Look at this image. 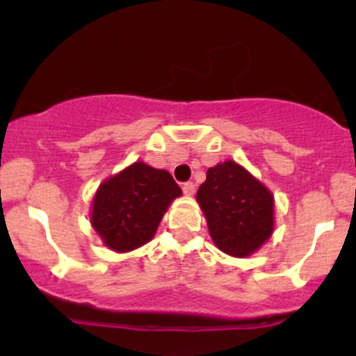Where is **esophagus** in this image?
<instances>
[{
    "label": "esophagus",
    "instance_id": "1",
    "mask_svg": "<svg viewBox=\"0 0 356 356\" xmlns=\"http://www.w3.org/2000/svg\"><path fill=\"white\" fill-rule=\"evenodd\" d=\"M182 191H184V194L186 195H194V192H195V186L192 182H186L182 186Z\"/></svg>",
    "mask_w": 356,
    "mask_h": 356
}]
</instances>
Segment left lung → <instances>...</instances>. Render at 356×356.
<instances>
[{"label": "left lung", "mask_w": 356, "mask_h": 356, "mask_svg": "<svg viewBox=\"0 0 356 356\" xmlns=\"http://www.w3.org/2000/svg\"><path fill=\"white\" fill-rule=\"evenodd\" d=\"M195 199L212 241L226 254H252L275 229V197L234 161L207 169Z\"/></svg>", "instance_id": "1"}]
</instances>
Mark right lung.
Here are the masks:
<instances>
[{"label": "right lung", "mask_w": 356, "mask_h": 356, "mask_svg": "<svg viewBox=\"0 0 356 356\" xmlns=\"http://www.w3.org/2000/svg\"><path fill=\"white\" fill-rule=\"evenodd\" d=\"M181 194L167 170L136 162L100 184L90 222L112 251H132L154 238L167 207Z\"/></svg>", "instance_id": "add662e5"}]
</instances>
